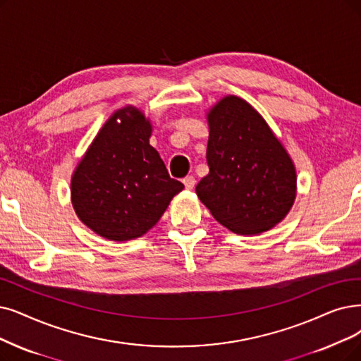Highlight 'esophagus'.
<instances>
[{"label":"esophagus","mask_w":361,"mask_h":361,"mask_svg":"<svg viewBox=\"0 0 361 361\" xmlns=\"http://www.w3.org/2000/svg\"><path fill=\"white\" fill-rule=\"evenodd\" d=\"M183 185H185V188L186 190H194V186H195V178L194 176H186V178H183Z\"/></svg>","instance_id":"obj_1"}]
</instances>
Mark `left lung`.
I'll list each match as a JSON object with an SVG mask.
<instances>
[{
  "mask_svg": "<svg viewBox=\"0 0 361 361\" xmlns=\"http://www.w3.org/2000/svg\"><path fill=\"white\" fill-rule=\"evenodd\" d=\"M209 173L195 191L235 234H261L284 219L296 197L292 158L252 105L225 96L207 114Z\"/></svg>",
  "mask_w": 361,
  "mask_h": 361,
  "instance_id": "obj_1",
  "label": "left lung"
}]
</instances>
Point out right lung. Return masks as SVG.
<instances>
[{"instance_id": "obj_1", "label": "right lung", "mask_w": 361, "mask_h": 361, "mask_svg": "<svg viewBox=\"0 0 361 361\" xmlns=\"http://www.w3.org/2000/svg\"><path fill=\"white\" fill-rule=\"evenodd\" d=\"M151 132L149 120L137 108L118 109L72 175V206L97 235L114 241L143 235L183 190L149 145Z\"/></svg>"}]
</instances>
